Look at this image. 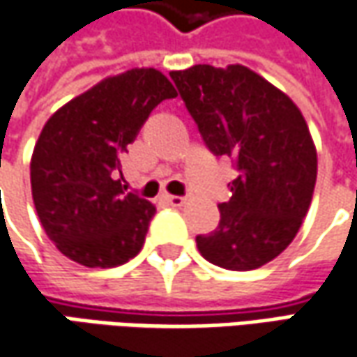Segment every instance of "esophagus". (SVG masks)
<instances>
[{"instance_id":"1","label":"esophagus","mask_w":357,"mask_h":357,"mask_svg":"<svg viewBox=\"0 0 357 357\" xmlns=\"http://www.w3.org/2000/svg\"><path fill=\"white\" fill-rule=\"evenodd\" d=\"M165 199H167V202H169L171 206H185V204H186L185 197H176V195H167Z\"/></svg>"}]
</instances>
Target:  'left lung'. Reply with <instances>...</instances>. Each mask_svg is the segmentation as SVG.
Listing matches in <instances>:
<instances>
[{
	"mask_svg": "<svg viewBox=\"0 0 357 357\" xmlns=\"http://www.w3.org/2000/svg\"><path fill=\"white\" fill-rule=\"evenodd\" d=\"M202 141L234 158L232 197L220 222L197 236L199 252L227 270L268 264L294 240L308 213L318 155L294 101L244 65H192L171 71Z\"/></svg>",
	"mask_w": 357,
	"mask_h": 357,
	"instance_id": "8db88e82",
	"label": "left lung"
}]
</instances>
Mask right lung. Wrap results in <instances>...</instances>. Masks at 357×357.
Masks as SVG:
<instances>
[{"instance_id": "right-lung-1", "label": "right lung", "mask_w": 357, "mask_h": 357, "mask_svg": "<svg viewBox=\"0 0 357 357\" xmlns=\"http://www.w3.org/2000/svg\"><path fill=\"white\" fill-rule=\"evenodd\" d=\"M176 97L160 71L107 77L59 111L41 130L31 157L37 216L59 252L87 268H113L141 252L157 208L115 178L151 111ZM123 176V174H121Z\"/></svg>"}]
</instances>
